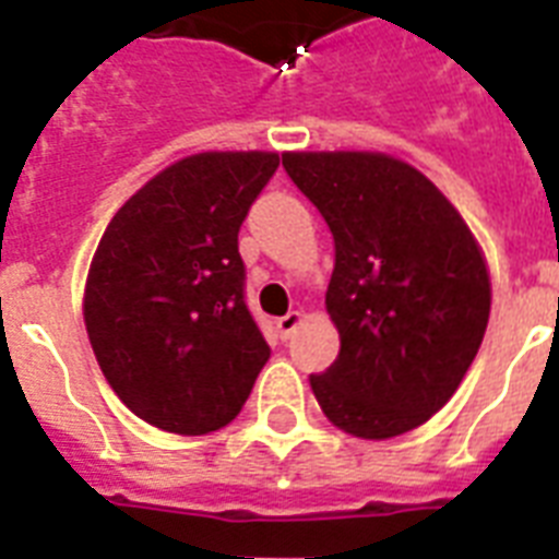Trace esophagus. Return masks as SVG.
I'll use <instances>...</instances> for the list:
<instances>
[{
	"label": "esophagus",
	"instance_id": "1",
	"mask_svg": "<svg viewBox=\"0 0 559 559\" xmlns=\"http://www.w3.org/2000/svg\"><path fill=\"white\" fill-rule=\"evenodd\" d=\"M301 322H305V316L298 313V310H289L287 316H281L278 322H275V328H278V333H281V340H289Z\"/></svg>",
	"mask_w": 559,
	"mask_h": 559
}]
</instances>
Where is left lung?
Returning a JSON list of instances; mask_svg holds the SVG:
<instances>
[{
    "mask_svg": "<svg viewBox=\"0 0 559 559\" xmlns=\"http://www.w3.org/2000/svg\"><path fill=\"white\" fill-rule=\"evenodd\" d=\"M336 246L328 313L340 357L310 385L328 420L382 441L426 424L464 380L490 319L476 237L429 179L385 153H284Z\"/></svg>",
    "mask_w": 559,
    "mask_h": 559,
    "instance_id": "left-lung-1",
    "label": "left lung"
}]
</instances>
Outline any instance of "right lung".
Returning a JSON list of instances; mask_svg holds the SVG:
<instances>
[{
    "instance_id": "right-lung-1",
    "label": "right lung",
    "mask_w": 559,
    "mask_h": 559,
    "mask_svg": "<svg viewBox=\"0 0 559 559\" xmlns=\"http://www.w3.org/2000/svg\"><path fill=\"white\" fill-rule=\"evenodd\" d=\"M278 153H197L116 211L83 322L121 403L156 429L209 435L243 408L270 345L246 307L237 231Z\"/></svg>"
}]
</instances>
